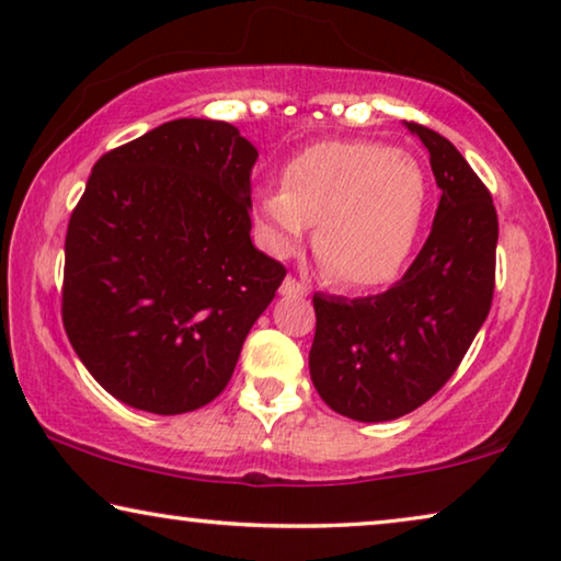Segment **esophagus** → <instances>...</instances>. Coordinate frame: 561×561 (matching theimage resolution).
<instances>
[{
    "mask_svg": "<svg viewBox=\"0 0 561 561\" xmlns=\"http://www.w3.org/2000/svg\"><path fill=\"white\" fill-rule=\"evenodd\" d=\"M306 293H308V286H304V283L293 278V275H288V278L280 283V296H286V298H300V296H306Z\"/></svg>",
    "mask_w": 561,
    "mask_h": 561,
    "instance_id": "1",
    "label": "esophagus"
}]
</instances>
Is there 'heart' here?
<instances>
[{
  "label": "heart",
  "mask_w": 561,
  "mask_h": 561,
  "mask_svg": "<svg viewBox=\"0 0 561 561\" xmlns=\"http://www.w3.org/2000/svg\"><path fill=\"white\" fill-rule=\"evenodd\" d=\"M428 185L416 160L383 142L310 145L283 170V187H257L253 220L265 248L290 255L316 222L313 251L346 288L391 283L416 245Z\"/></svg>",
  "instance_id": "1"
}]
</instances>
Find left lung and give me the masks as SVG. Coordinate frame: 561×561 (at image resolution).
<instances>
[{"mask_svg": "<svg viewBox=\"0 0 561 561\" xmlns=\"http://www.w3.org/2000/svg\"><path fill=\"white\" fill-rule=\"evenodd\" d=\"M407 127L424 142L442 187L424 248L378 296H313L310 378L335 413L366 424L411 413L442 389L494 298L499 220L486 185L446 137Z\"/></svg>", "mask_w": 561, "mask_h": 561, "instance_id": "1", "label": "left lung"}]
</instances>
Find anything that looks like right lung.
<instances>
[{
	"label": "right lung",
	"instance_id": "add662e5",
	"mask_svg": "<svg viewBox=\"0 0 561 561\" xmlns=\"http://www.w3.org/2000/svg\"><path fill=\"white\" fill-rule=\"evenodd\" d=\"M255 160L238 127L183 117L94 162L67 228L62 321L127 407L210 403L286 278L251 240Z\"/></svg>",
	"mask_w": 561,
	"mask_h": 561
}]
</instances>
